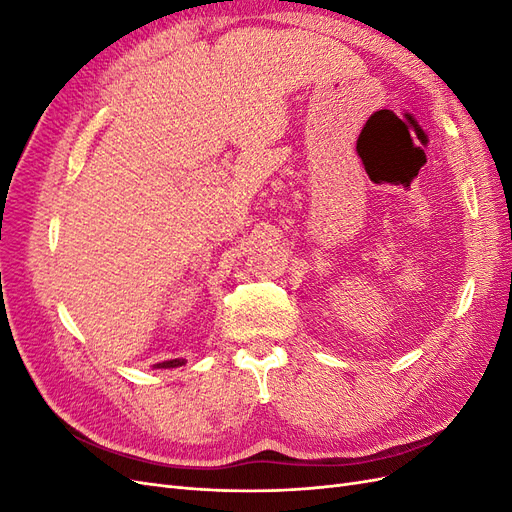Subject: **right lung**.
Listing matches in <instances>:
<instances>
[{"instance_id":"1","label":"right lung","mask_w":512,"mask_h":512,"mask_svg":"<svg viewBox=\"0 0 512 512\" xmlns=\"http://www.w3.org/2000/svg\"><path fill=\"white\" fill-rule=\"evenodd\" d=\"M179 365H183V359H173V361H164V363H158L156 367H160V369H170V367H179Z\"/></svg>"}]
</instances>
